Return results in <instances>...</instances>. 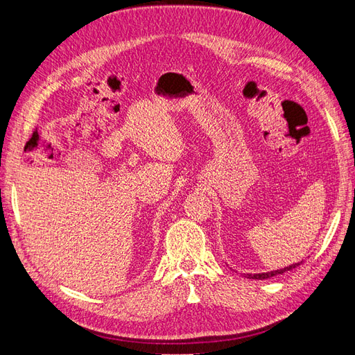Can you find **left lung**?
Returning a JSON list of instances; mask_svg holds the SVG:
<instances>
[{
    "label": "left lung",
    "mask_w": 355,
    "mask_h": 355,
    "mask_svg": "<svg viewBox=\"0 0 355 355\" xmlns=\"http://www.w3.org/2000/svg\"><path fill=\"white\" fill-rule=\"evenodd\" d=\"M302 262H297V263H293V265H288V266H284L282 268V270H275V271H270V272H262V274H247V278H253V280H265V278H271V277H275V275H280V274H284L287 271H292L295 270V268H297Z\"/></svg>",
    "instance_id": "1"
}]
</instances>
